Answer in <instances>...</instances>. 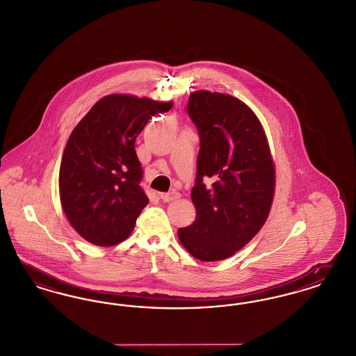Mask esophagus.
<instances>
[{
    "instance_id": "esophagus-1",
    "label": "esophagus",
    "mask_w": 356,
    "mask_h": 356,
    "mask_svg": "<svg viewBox=\"0 0 356 356\" xmlns=\"http://www.w3.org/2000/svg\"><path fill=\"white\" fill-rule=\"evenodd\" d=\"M161 198H162V201H163V202H171V201H175V200L181 198V194H179L178 191H175V190H171L169 193L162 194V195H161Z\"/></svg>"
}]
</instances>
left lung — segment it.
<instances>
[{"instance_id":"1","label":"left lung","mask_w":356,"mask_h":356,"mask_svg":"<svg viewBox=\"0 0 356 356\" xmlns=\"http://www.w3.org/2000/svg\"><path fill=\"white\" fill-rule=\"evenodd\" d=\"M186 110L200 135L191 188L197 217L178 229V238L201 261L225 260L249 243L268 218L275 193L270 151L257 116L230 95L193 92Z\"/></svg>"}]
</instances>
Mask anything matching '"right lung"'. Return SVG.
I'll use <instances>...</instances> for the list:
<instances>
[{
  "mask_svg": "<svg viewBox=\"0 0 356 356\" xmlns=\"http://www.w3.org/2000/svg\"><path fill=\"white\" fill-rule=\"evenodd\" d=\"M172 103L108 95L70 135L61 158L58 187L68 221L88 243L111 246L127 238L149 198L135 139L156 113Z\"/></svg>",
  "mask_w": 356,
  "mask_h": 356,
  "instance_id": "1",
  "label": "right lung"
}]
</instances>
